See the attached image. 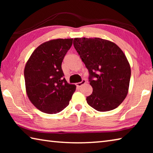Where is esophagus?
I'll list each match as a JSON object with an SVG mask.
<instances>
[{"mask_svg":"<svg viewBox=\"0 0 153 153\" xmlns=\"http://www.w3.org/2000/svg\"><path fill=\"white\" fill-rule=\"evenodd\" d=\"M86 80H85V79H83L81 82L76 83V86H77V87H81L82 86H83V85L86 84Z\"/></svg>","mask_w":153,"mask_h":153,"instance_id":"esophagus-1","label":"esophagus"}]
</instances>
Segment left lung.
Here are the masks:
<instances>
[{
	"mask_svg": "<svg viewBox=\"0 0 153 153\" xmlns=\"http://www.w3.org/2000/svg\"><path fill=\"white\" fill-rule=\"evenodd\" d=\"M74 46L89 71L93 91L88 104L98 111L115 109L128 93L130 65L115 43L99 38H76Z\"/></svg>",
	"mask_w": 153,
	"mask_h": 153,
	"instance_id": "left-lung-1",
	"label": "left lung"
}]
</instances>
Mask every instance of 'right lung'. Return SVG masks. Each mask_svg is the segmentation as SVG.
<instances>
[{
  "label": "right lung",
  "mask_w": 153,
  "mask_h": 153,
  "mask_svg": "<svg viewBox=\"0 0 153 153\" xmlns=\"http://www.w3.org/2000/svg\"><path fill=\"white\" fill-rule=\"evenodd\" d=\"M72 43V38L44 42L35 49L25 64L27 95L31 102L43 113L55 114L63 110L76 91V85L67 83L61 68Z\"/></svg>",
  "instance_id": "obj_1"
}]
</instances>
